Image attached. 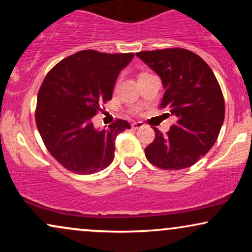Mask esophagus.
<instances>
[{"label":"esophagus","mask_w":252,"mask_h":252,"mask_svg":"<svg viewBox=\"0 0 252 252\" xmlns=\"http://www.w3.org/2000/svg\"><path fill=\"white\" fill-rule=\"evenodd\" d=\"M143 126H144V124H143L142 122H132V123H131V128L134 129V130H137V129L143 128Z\"/></svg>","instance_id":"1"}]
</instances>
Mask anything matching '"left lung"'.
I'll list each match as a JSON object with an SVG mask.
<instances>
[{
  "label": "left lung",
  "mask_w": 252,
  "mask_h": 252,
  "mask_svg": "<svg viewBox=\"0 0 252 252\" xmlns=\"http://www.w3.org/2000/svg\"><path fill=\"white\" fill-rule=\"evenodd\" d=\"M136 56L162 80L161 109L175 124L144 149L147 160L166 170L193 166L209 153L218 138L225 116L224 97L212 70L198 54L184 48L138 52Z\"/></svg>",
  "instance_id": "8db88e82"
}]
</instances>
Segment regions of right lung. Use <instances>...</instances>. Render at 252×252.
<instances>
[{"label":"right lung","mask_w":252,"mask_h":252,"mask_svg":"<svg viewBox=\"0 0 252 252\" xmlns=\"http://www.w3.org/2000/svg\"><path fill=\"white\" fill-rule=\"evenodd\" d=\"M134 53L80 51L48 72L40 86L36 126L46 148L63 168L77 174L100 172L114 161L115 140L130 129L117 120L108 129H94L92 117L112 98L120 72Z\"/></svg>","instance_id":"add662e5"}]
</instances>
